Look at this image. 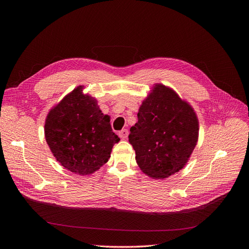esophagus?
Returning <instances> with one entry per match:
<instances>
[{
	"mask_svg": "<svg viewBox=\"0 0 249 249\" xmlns=\"http://www.w3.org/2000/svg\"><path fill=\"white\" fill-rule=\"evenodd\" d=\"M127 135H129V131H127L126 129H123L122 131L118 132V136L122 139H125L127 137Z\"/></svg>",
	"mask_w": 249,
	"mask_h": 249,
	"instance_id": "1",
	"label": "esophagus"
}]
</instances>
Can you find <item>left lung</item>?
<instances>
[{"label": "left lung", "mask_w": 249, "mask_h": 249, "mask_svg": "<svg viewBox=\"0 0 249 249\" xmlns=\"http://www.w3.org/2000/svg\"><path fill=\"white\" fill-rule=\"evenodd\" d=\"M129 142L145 175L164 178L182 169L198 138V120L190 105L170 88L157 84L142 103Z\"/></svg>", "instance_id": "left-lung-1"}]
</instances>
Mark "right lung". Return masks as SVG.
<instances>
[{
  "mask_svg": "<svg viewBox=\"0 0 249 249\" xmlns=\"http://www.w3.org/2000/svg\"><path fill=\"white\" fill-rule=\"evenodd\" d=\"M79 86L52 109L44 124L46 140L57 161L80 176H87L107 163L119 141L108 115L93 97Z\"/></svg>",
  "mask_w": 249,
  "mask_h": 249,
  "instance_id": "add662e5",
  "label": "right lung"
}]
</instances>
